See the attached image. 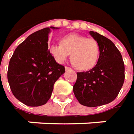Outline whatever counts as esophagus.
Masks as SVG:
<instances>
[{
  "label": "esophagus",
  "instance_id": "1",
  "mask_svg": "<svg viewBox=\"0 0 134 134\" xmlns=\"http://www.w3.org/2000/svg\"><path fill=\"white\" fill-rule=\"evenodd\" d=\"M65 71H67V70H70V69H71V68H69V67H67V66H65Z\"/></svg>",
  "mask_w": 134,
  "mask_h": 134
}]
</instances>
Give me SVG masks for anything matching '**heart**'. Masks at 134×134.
Segmentation results:
<instances>
[{"instance_id":"1","label":"heart","mask_w":134,"mask_h":134,"mask_svg":"<svg viewBox=\"0 0 134 134\" xmlns=\"http://www.w3.org/2000/svg\"><path fill=\"white\" fill-rule=\"evenodd\" d=\"M49 53L58 63L63 64L71 54V60L77 69L89 70L97 64L99 46L95 39L71 34L61 39V44H53Z\"/></svg>"}]
</instances>
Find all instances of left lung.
Here are the masks:
<instances>
[{"mask_svg": "<svg viewBox=\"0 0 134 134\" xmlns=\"http://www.w3.org/2000/svg\"><path fill=\"white\" fill-rule=\"evenodd\" d=\"M98 42L99 57L89 71L77 72L73 91L78 102L96 107L112 102L118 95L124 81V64L120 51L109 38L90 31Z\"/></svg>", "mask_w": 134, "mask_h": 134, "instance_id": "obj_1", "label": "left lung"}]
</instances>
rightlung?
<instances>
[{"label": "right lung", "mask_w": 134, "mask_h": 134, "mask_svg": "<svg viewBox=\"0 0 134 134\" xmlns=\"http://www.w3.org/2000/svg\"><path fill=\"white\" fill-rule=\"evenodd\" d=\"M50 27L30 35L16 47L8 66L7 79L10 89L18 100L29 106L47 103L53 85L63 74L65 67L56 62L49 53Z\"/></svg>", "instance_id": "obj_1"}]
</instances>
